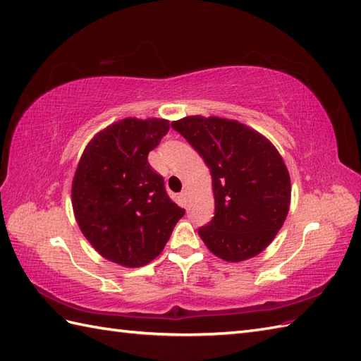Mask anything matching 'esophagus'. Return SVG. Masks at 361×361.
I'll list each match as a JSON object with an SVG mask.
<instances>
[{"instance_id":"34e87169","label":"esophagus","mask_w":361,"mask_h":361,"mask_svg":"<svg viewBox=\"0 0 361 361\" xmlns=\"http://www.w3.org/2000/svg\"><path fill=\"white\" fill-rule=\"evenodd\" d=\"M180 198H181V200H183V202H185V203H186V198H188V190H183V192L180 194Z\"/></svg>"}]
</instances>
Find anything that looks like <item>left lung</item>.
Segmentation results:
<instances>
[{"mask_svg": "<svg viewBox=\"0 0 361 361\" xmlns=\"http://www.w3.org/2000/svg\"><path fill=\"white\" fill-rule=\"evenodd\" d=\"M172 127L200 153L212 176L216 216L198 235L225 262L257 256L290 209V175L281 153L262 133L234 119L195 114Z\"/></svg>", "mask_w": 361, "mask_h": 361, "instance_id": "1", "label": "left lung"}]
</instances>
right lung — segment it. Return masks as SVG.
<instances>
[{
    "label": "right lung",
    "instance_id": "add662e5",
    "mask_svg": "<svg viewBox=\"0 0 361 361\" xmlns=\"http://www.w3.org/2000/svg\"><path fill=\"white\" fill-rule=\"evenodd\" d=\"M169 127L159 118L116 121L93 136L79 159L71 186L74 217L91 247L110 262L147 265L185 216L147 161Z\"/></svg>",
    "mask_w": 361,
    "mask_h": 361
}]
</instances>
